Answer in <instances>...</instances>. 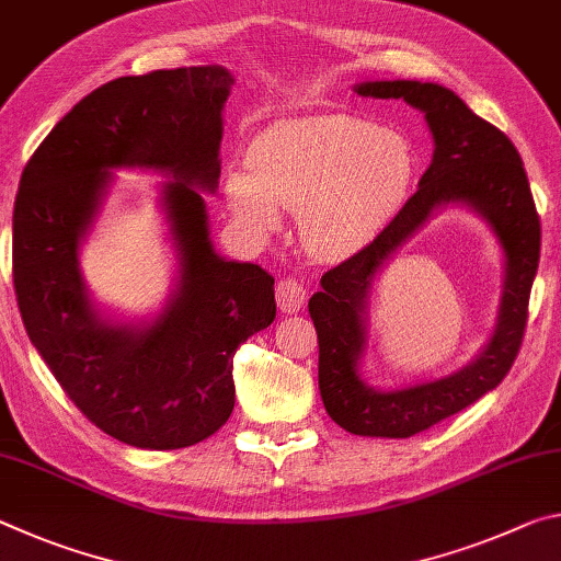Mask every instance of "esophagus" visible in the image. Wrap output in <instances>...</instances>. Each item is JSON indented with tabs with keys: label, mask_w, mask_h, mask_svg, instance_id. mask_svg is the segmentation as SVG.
I'll list each match as a JSON object with an SVG mask.
<instances>
[{
	"label": "esophagus",
	"mask_w": 561,
	"mask_h": 561,
	"mask_svg": "<svg viewBox=\"0 0 561 561\" xmlns=\"http://www.w3.org/2000/svg\"><path fill=\"white\" fill-rule=\"evenodd\" d=\"M304 299H307V287L297 277H287L277 282V307L284 314H294L301 309Z\"/></svg>",
	"instance_id": "esophagus-1"
}]
</instances>
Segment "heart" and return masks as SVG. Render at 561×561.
Segmentation results:
<instances>
[{
	"label": "heart",
	"instance_id": "1",
	"mask_svg": "<svg viewBox=\"0 0 561 561\" xmlns=\"http://www.w3.org/2000/svg\"><path fill=\"white\" fill-rule=\"evenodd\" d=\"M411 183L413 150L403 136L336 113L262 130L247 150V168L227 170L225 201L260 237L279 230V207L297 213L304 252L334 262L376 240Z\"/></svg>",
	"mask_w": 561,
	"mask_h": 561
}]
</instances>
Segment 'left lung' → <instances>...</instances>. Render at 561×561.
<instances>
[{"label": "left lung", "instance_id": "left-lung-1", "mask_svg": "<svg viewBox=\"0 0 561 561\" xmlns=\"http://www.w3.org/2000/svg\"><path fill=\"white\" fill-rule=\"evenodd\" d=\"M358 96L403 99L425 113L433 160L413 197L371 244L321 277L309 299L319 336V391L331 421L354 435L411 438L478 401L515 364L527 327V304L539 264V215L512 140L438 83L364 81ZM450 202L472 206L496 232L506 254L499 324L468 367L438 382L378 392L357 374L365 345V307L375 274L405 239Z\"/></svg>", "mask_w": 561, "mask_h": 561}]
</instances>
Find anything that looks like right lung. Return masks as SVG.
<instances>
[{
	"mask_svg": "<svg viewBox=\"0 0 561 561\" xmlns=\"http://www.w3.org/2000/svg\"><path fill=\"white\" fill-rule=\"evenodd\" d=\"M222 66L121 76L81 99L26 163L12 217L16 304L73 405L133 448H187L234 408L232 356L277 317L274 277L215 252L201 191L220 180ZM116 167L160 169L181 277L164 311L121 325L88 299L78 247Z\"/></svg>",
	"mask_w": 561,
	"mask_h": 561,
	"instance_id": "obj_1",
	"label": "right lung"
}]
</instances>
